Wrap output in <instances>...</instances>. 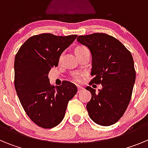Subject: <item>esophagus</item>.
<instances>
[{
	"mask_svg": "<svg viewBox=\"0 0 148 148\" xmlns=\"http://www.w3.org/2000/svg\"><path fill=\"white\" fill-rule=\"evenodd\" d=\"M84 87H81V86H78V92H82V90H84Z\"/></svg>",
	"mask_w": 148,
	"mask_h": 148,
	"instance_id": "esophagus-1",
	"label": "esophagus"
}]
</instances>
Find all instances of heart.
<instances>
[{
    "label": "heart",
    "mask_w": 148,
    "mask_h": 148,
    "mask_svg": "<svg viewBox=\"0 0 148 148\" xmlns=\"http://www.w3.org/2000/svg\"><path fill=\"white\" fill-rule=\"evenodd\" d=\"M87 49V48L84 47H78L76 48V49H75V52H77V51L83 50V49ZM74 78H75L76 81L80 80V77H79V75H75V76H74Z\"/></svg>",
    "instance_id": "obj_1"
}]
</instances>
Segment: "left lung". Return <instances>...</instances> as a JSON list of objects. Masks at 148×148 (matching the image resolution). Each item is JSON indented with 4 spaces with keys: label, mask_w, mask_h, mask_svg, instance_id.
<instances>
[{
    "label": "left lung",
    "mask_w": 148,
    "mask_h": 148,
    "mask_svg": "<svg viewBox=\"0 0 148 148\" xmlns=\"http://www.w3.org/2000/svg\"><path fill=\"white\" fill-rule=\"evenodd\" d=\"M77 41L86 46L92 55L90 84H101L102 89L95 92L91 87L86 90L92 97L87 104L89 116L101 126L116 123L129 105L136 71L133 56L119 40L104 33L80 35Z\"/></svg>",
    "instance_id": "1"
}]
</instances>
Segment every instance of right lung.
<instances>
[{"label": "right lung", "mask_w": 148, "mask_h": 148, "mask_svg": "<svg viewBox=\"0 0 148 148\" xmlns=\"http://www.w3.org/2000/svg\"><path fill=\"white\" fill-rule=\"evenodd\" d=\"M76 35L56 36L49 33L34 35L23 43L15 58V87L27 116L35 124L49 129L59 125L69 101L76 94L74 84L64 81L51 86L49 70L58 65L61 53Z\"/></svg>", "instance_id": "obj_1"}]
</instances>
